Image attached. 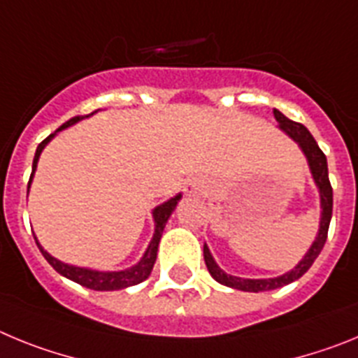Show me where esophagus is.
Listing matches in <instances>:
<instances>
[{
	"mask_svg": "<svg viewBox=\"0 0 358 358\" xmlns=\"http://www.w3.org/2000/svg\"><path fill=\"white\" fill-rule=\"evenodd\" d=\"M188 189H189V194H199V192H201V186L197 185V182H192V185L188 186Z\"/></svg>",
	"mask_w": 358,
	"mask_h": 358,
	"instance_id": "34e87169",
	"label": "esophagus"
}]
</instances>
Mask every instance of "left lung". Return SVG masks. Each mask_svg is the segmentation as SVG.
Returning a JSON list of instances; mask_svg holds the SVG:
<instances>
[{
  "instance_id": "obj_1",
  "label": "left lung",
  "mask_w": 358,
  "mask_h": 358,
  "mask_svg": "<svg viewBox=\"0 0 358 358\" xmlns=\"http://www.w3.org/2000/svg\"><path fill=\"white\" fill-rule=\"evenodd\" d=\"M274 118L278 122V127L280 131L285 132L290 140H294L297 143V147L301 148V152L305 154L306 163H308L310 173H312V179H314L315 186L319 189V199H321V218H319V229L315 240L312 242V245L308 248V251L305 252L301 260L297 262L296 267L289 273L281 274L276 278H262V280H251V278H238L231 276V274L224 273L222 268L218 267V264L215 262V258L211 256L210 248L204 243V262H206V267L210 271V274L213 276L215 281H218L220 285L231 287V289L243 290V292H265V290H274L280 289V287H285L292 281L299 280L303 274L312 267V264L315 262V258L319 256V252L324 248V242H327L328 236V227H330L331 220V208H334V192H331L330 179H328V163L327 156L322 154V150L319 148L317 141L314 140V136L310 134L308 129L301 123H296L292 120L287 118L283 113H280L278 109H274Z\"/></svg>"
}]
</instances>
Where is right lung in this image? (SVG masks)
Returning <instances> with one entry per match:
<instances>
[{"label": "right lung", "mask_w": 358, "mask_h": 358, "mask_svg": "<svg viewBox=\"0 0 358 358\" xmlns=\"http://www.w3.org/2000/svg\"><path fill=\"white\" fill-rule=\"evenodd\" d=\"M94 113H98V110H94ZM94 113H91V115L87 116H75V118H71L69 122H66L64 125H61V127L57 129L53 134H50L43 143H39V147H37L36 150V156H34V164H31V176H30V181H28V192H30V185L31 181H34V173H36L37 170V163H39L41 152L44 150V147H46V145L55 138L57 132H61L64 131V129L71 127V125H75V123L80 122V120L90 118V116H93ZM181 197L182 194H177L176 197L169 199V201L163 202V204H159V206H156L154 210H152V217H154V235H152V240L150 243H148L147 251L143 252V256H141V260L138 262V264L132 265V267L129 268H123V271H96V268L77 267V265L64 264V262L57 260L55 256L50 255L48 251H44V248L39 243L37 236H36V243H37V248H39V251L43 252L44 258H46V262L55 268L57 273L61 274V276L68 278V280L75 281V283H78V285L85 287V289H91V290L127 289V287L138 285V283H141V281H145L148 276H150L152 267H154V264H156L157 248H159V240L161 236H163L164 226H166V222H169L170 215L173 213L177 202L181 201Z\"/></svg>", "instance_id": "obj_1"}]
</instances>
